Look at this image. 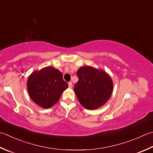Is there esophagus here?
I'll list each match as a JSON object with an SVG mask.
<instances>
[{"label":"esophagus","mask_w":153,"mask_h":153,"mask_svg":"<svg viewBox=\"0 0 153 153\" xmlns=\"http://www.w3.org/2000/svg\"><path fill=\"white\" fill-rule=\"evenodd\" d=\"M72 86H73V84H72V82H68V87L69 88H72Z\"/></svg>","instance_id":"1"}]
</instances>
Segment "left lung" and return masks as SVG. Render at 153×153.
Here are the masks:
<instances>
[{"instance_id":"8db88e82","label":"left lung","mask_w":153,"mask_h":153,"mask_svg":"<svg viewBox=\"0 0 153 153\" xmlns=\"http://www.w3.org/2000/svg\"><path fill=\"white\" fill-rule=\"evenodd\" d=\"M79 78L74 91L79 102L86 109L99 108L109 99L112 92L111 78L105 71L83 67L76 72Z\"/></svg>"}]
</instances>
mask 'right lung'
<instances>
[{"label": "right lung", "mask_w": 153, "mask_h": 153, "mask_svg": "<svg viewBox=\"0 0 153 153\" xmlns=\"http://www.w3.org/2000/svg\"><path fill=\"white\" fill-rule=\"evenodd\" d=\"M68 83L63 80L62 74L53 67H47L34 71L28 77L27 88L31 99L45 108L53 106L59 100Z\"/></svg>", "instance_id": "1"}]
</instances>
